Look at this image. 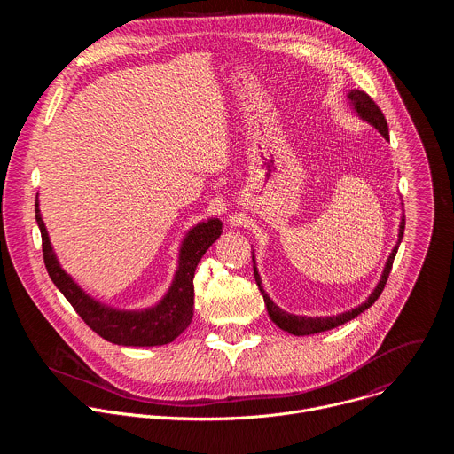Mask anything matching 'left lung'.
Masks as SVG:
<instances>
[{
  "label": "left lung",
  "instance_id": "1",
  "mask_svg": "<svg viewBox=\"0 0 454 454\" xmlns=\"http://www.w3.org/2000/svg\"><path fill=\"white\" fill-rule=\"evenodd\" d=\"M348 98H350V104L354 106L356 113L366 120L368 123H372L377 131L386 138L390 140V133H387V123H386V118L382 114V111L379 109V106L364 93V91H359V90H352L348 93ZM404 224H406V219L403 217L401 219V226H399V242L397 246L392 249L390 256H387V262L384 266V271H382V277L377 284V287L373 289V293L368 296V300L364 303H361L359 307L348 310V312H341L338 316H327V317H307V316H296V314H289L286 310H282L278 305L273 303V300L268 296V293L264 291L262 287V280H261V275H258L256 268H254V258H253V273H254V280H256V286L258 289H261L262 296H264V303L268 307V312H270V317L275 321V325H278L282 331L289 333V334H294V336H309V334H317V333H323V331H331L334 327H340L343 325V323L354 319L356 316H359L361 312H364L368 307L373 305V301L380 296L386 282H387V277H390V271H392V266H394V261H395V254H397V249H399V244L403 240V235H404Z\"/></svg>",
  "mask_w": 454,
  "mask_h": 454
}]
</instances>
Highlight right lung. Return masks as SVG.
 Instances as JSON below:
<instances>
[{"mask_svg": "<svg viewBox=\"0 0 454 454\" xmlns=\"http://www.w3.org/2000/svg\"><path fill=\"white\" fill-rule=\"evenodd\" d=\"M35 221L41 230L43 258L51 282L93 333L109 343L123 347L167 345L190 325L193 316V273L207 249L223 233V223L219 219L193 226L183 240L179 268L165 298L145 310H116L88 296L59 266L37 201Z\"/></svg>", "mask_w": 454, "mask_h": 454, "instance_id": "right-lung-1", "label": "right lung"}]
</instances>
